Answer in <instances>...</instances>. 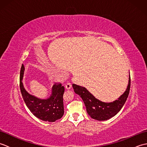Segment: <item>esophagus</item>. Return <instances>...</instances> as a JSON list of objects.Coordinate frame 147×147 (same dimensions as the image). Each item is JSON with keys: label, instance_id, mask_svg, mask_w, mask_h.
Wrapping results in <instances>:
<instances>
[{"label": "esophagus", "instance_id": "1", "mask_svg": "<svg viewBox=\"0 0 147 147\" xmlns=\"http://www.w3.org/2000/svg\"><path fill=\"white\" fill-rule=\"evenodd\" d=\"M71 87H72V85L70 83H67L66 85H65V88L67 90H70L71 88Z\"/></svg>", "mask_w": 147, "mask_h": 147}]
</instances>
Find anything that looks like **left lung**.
Segmentation results:
<instances>
[{
  "label": "left lung",
  "mask_w": 147,
  "mask_h": 147,
  "mask_svg": "<svg viewBox=\"0 0 147 147\" xmlns=\"http://www.w3.org/2000/svg\"><path fill=\"white\" fill-rule=\"evenodd\" d=\"M24 65L22 64L20 71V90L22 96L26 106L32 113L37 118L43 121L55 122L63 116L64 86L61 84L54 85L51 93L46 98H40L30 94L26 91L23 83L24 73Z\"/></svg>",
  "instance_id": "obj_1"
}]
</instances>
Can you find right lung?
Instances as JSON below:
<instances>
[{"label": "right lung", "instance_id": "1", "mask_svg": "<svg viewBox=\"0 0 147 147\" xmlns=\"http://www.w3.org/2000/svg\"><path fill=\"white\" fill-rule=\"evenodd\" d=\"M131 80L129 75L128 85L123 94L112 102H104L96 98L85 87L73 84L76 94L80 95L86 107V112L92 118L98 121L108 120L121 111L125 104L130 90Z\"/></svg>", "mask_w": 147, "mask_h": 147}]
</instances>
